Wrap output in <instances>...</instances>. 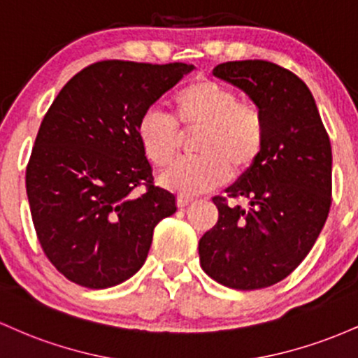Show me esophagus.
Instances as JSON below:
<instances>
[{"label":"esophagus","mask_w":358,"mask_h":358,"mask_svg":"<svg viewBox=\"0 0 358 358\" xmlns=\"http://www.w3.org/2000/svg\"><path fill=\"white\" fill-rule=\"evenodd\" d=\"M192 199L191 198H186V196H179L178 198V206L179 208H186L187 204H191Z\"/></svg>","instance_id":"esophagus-1"}]
</instances>
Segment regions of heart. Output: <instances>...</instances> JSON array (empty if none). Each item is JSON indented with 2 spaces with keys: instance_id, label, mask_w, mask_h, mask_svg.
Returning <instances> with one entry per match:
<instances>
[{
  "instance_id": "obj_1",
  "label": "heart",
  "mask_w": 358,
  "mask_h": 358,
  "mask_svg": "<svg viewBox=\"0 0 358 358\" xmlns=\"http://www.w3.org/2000/svg\"><path fill=\"white\" fill-rule=\"evenodd\" d=\"M174 120L184 134L201 130L198 159L180 160L167 172L164 182L179 196H196L222 186L231 176L247 172L264 148V123L250 104L240 103L230 87L198 79L172 99ZM136 138L148 162L167 169L180 148V132L162 111L147 110L136 123Z\"/></svg>"
}]
</instances>
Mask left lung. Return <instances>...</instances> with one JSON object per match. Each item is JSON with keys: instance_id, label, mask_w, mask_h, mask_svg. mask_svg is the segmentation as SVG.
Listing matches in <instances>:
<instances>
[{"instance_id": "left-lung-1", "label": "left lung", "mask_w": 358, "mask_h": 358, "mask_svg": "<svg viewBox=\"0 0 358 358\" xmlns=\"http://www.w3.org/2000/svg\"><path fill=\"white\" fill-rule=\"evenodd\" d=\"M213 76L238 87L264 123L257 162L213 198L218 223L199 240L203 271L227 287H268L294 271L323 230L331 204V145L309 87L267 60H235Z\"/></svg>"}]
</instances>
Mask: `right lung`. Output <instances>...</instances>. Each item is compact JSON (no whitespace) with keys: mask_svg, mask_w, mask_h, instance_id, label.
I'll list each match as a JSON object with an SVG mask.
<instances>
[{"mask_svg":"<svg viewBox=\"0 0 358 358\" xmlns=\"http://www.w3.org/2000/svg\"><path fill=\"white\" fill-rule=\"evenodd\" d=\"M192 64L103 60L60 90L27 166V196L43 252L79 286L113 287L145 264L154 228L178 211L152 184L136 123ZM145 183L148 191H133Z\"/></svg>","mask_w":358,"mask_h":358,"instance_id":"right-lung-1","label":"right lung"}]
</instances>
